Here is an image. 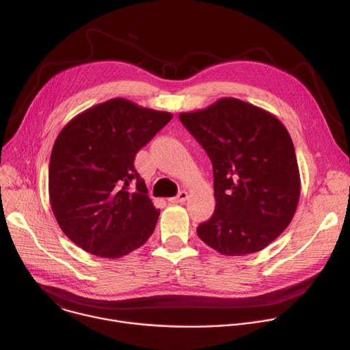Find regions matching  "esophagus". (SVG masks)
I'll return each instance as SVG.
<instances>
[{"label":"esophagus","instance_id":"34e87169","mask_svg":"<svg viewBox=\"0 0 350 350\" xmlns=\"http://www.w3.org/2000/svg\"><path fill=\"white\" fill-rule=\"evenodd\" d=\"M187 199H188V192L187 191H180L177 193V196L169 198V202H172V204H183V202L187 201Z\"/></svg>","mask_w":350,"mask_h":350}]
</instances>
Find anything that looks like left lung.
Returning a JSON list of instances; mask_svg holds the SVG:
<instances>
[{"mask_svg":"<svg viewBox=\"0 0 350 350\" xmlns=\"http://www.w3.org/2000/svg\"><path fill=\"white\" fill-rule=\"evenodd\" d=\"M178 118L213 166L216 209L198 226V237L227 256L262 251L288 227L301 195L289 133L271 113L237 98Z\"/></svg>","mask_w":350,"mask_h":350,"instance_id":"left-lung-1","label":"left lung"}]
</instances>
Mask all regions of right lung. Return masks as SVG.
<instances>
[{
	"mask_svg": "<svg viewBox=\"0 0 350 350\" xmlns=\"http://www.w3.org/2000/svg\"><path fill=\"white\" fill-rule=\"evenodd\" d=\"M172 118L115 98L77 115L58 134L49 201L64 234L85 252L122 258L152 235L161 212L134 159Z\"/></svg>",
	"mask_w": 350,
	"mask_h": 350,
	"instance_id": "1",
	"label": "right lung"
}]
</instances>
